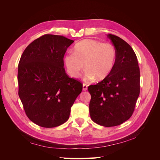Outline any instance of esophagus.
I'll return each instance as SVG.
<instances>
[{
  "label": "esophagus",
  "mask_w": 160,
  "mask_h": 160,
  "mask_svg": "<svg viewBox=\"0 0 160 160\" xmlns=\"http://www.w3.org/2000/svg\"><path fill=\"white\" fill-rule=\"evenodd\" d=\"M83 91L88 90V85L85 84V83H83Z\"/></svg>",
  "instance_id": "obj_1"
}]
</instances>
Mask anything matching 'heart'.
<instances>
[{
    "instance_id": "obj_1",
    "label": "heart",
    "mask_w": 160,
    "mask_h": 160,
    "mask_svg": "<svg viewBox=\"0 0 160 160\" xmlns=\"http://www.w3.org/2000/svg\"><path fill=\"white\" fill-rule=\"evenodd\" d=\"M116 59V51L110 42L93 39L84 40L77 44L74 52L65 56V63L69 75L77 78L84 69L86 81H102L112 71Z\"/></svg>"
}]
</instances>
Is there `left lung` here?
Listing matches in <instances>:
<instances>
[{"label":"left lung","mask_w":160,"mask_h":160,"mask_svg":"<svg viewBox=\"0 0 160 160\" xmlns=\"http://www.w3.org/2000/svg\"><path fill=\"white\" fill-rule=\"evenodd\" d=\"M116 51L113 69L108 77L88 87L91 119L104 127H114L129 119L140 92L137 56L127 42L109 34Z\"/></svg>","instance_id":"8db88e82"}]
</instances>
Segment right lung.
I'll return each instance as SVG.
<instances>
[{
	"label": "right lung",
	"mask_w": 160,
	"mask_h": 160,
	"mask_svg": "<svg viewBox=\"0 0 160 160\" xmlns=\"http://www.w3.org/2000/svg\"><path fill=\"white\" fill-rule=\"evenodd\" d=\"M74 41L46 34L24 51L18 67V96L28 118L42 128L59 126L83 89L65 72L63 58Z\"/></svg>",
	"instance_id": "right-lung-1"
}]
</instances>
